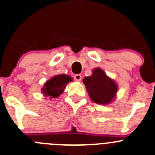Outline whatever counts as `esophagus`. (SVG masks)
<instances>
[{
	"instance_id": "esophagus-1",
	"label": "esophagus",
	"mask_w": 155,
	"mask_h": 155,
	"mask_svg": "<svg viewBox=\"0 0 155 155\" xmlns=\"http://www.w3.org/2000/svg\"><path fill=\"white\" fill-rule=\"evenodd\" d=\"M82 79V76L80 74H76L74 76V79L76 81H80Z\"/></svg>"
}]
</instances>
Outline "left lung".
<instances>
[{
  "label": "left lung",
  "instance_id": "1",
  "mask_svg": "<svg viewBox=\"0 0 155 155\" xmlns=\"http://www.w3.org/2000/svg\"><path fill=\"white\" fill-rule=\"evenodd\" d=\"M83 81L90 99L96 104H110L117 93V84L100 68L93 69V74L85 77Z\"/></svg>",
  "mask_w": 155,
  "mask_h": 155
}]
</instances>
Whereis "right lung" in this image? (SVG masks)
<instances>
[{
  "label": "right lung",
  "instance_id": "1",
  "mask_svg": "<svg viewBox=\"0 0 155 155\" xmlns=\"http://www.w3.org/2000/svg\"><path fill=\"white\" fill-rule=\"evenodd\" d=\"M71 81H72V79L69 76L65 74L57 75L45 83L41 92L45 97H49L50 99L56 98L63 93L66 85Z\"/></svg>",
  "mask_w": 155,
  "mask_h": 155
}]
</instances>
